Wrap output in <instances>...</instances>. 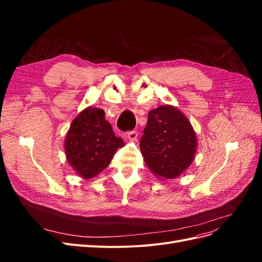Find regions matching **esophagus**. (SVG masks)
Instances as JSON below:
<instances>
[{
	"mask_svg": "<svg viewBox=\"0 0 262 262\" xmlns=\"http://www.w3.org/2000/svg\"><path fill=\"white\" fill-rule=\"evenodd\" d=\"M128 140L130 142H136L138 140V132L137 131H131L128 133V136H126Z\"/></svg>",
	"mask_w": 262,
	"mask_h": 262,
	"instance_id": "34e87169",
	"label": "esophagus"
}]
</instances>
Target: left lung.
<instances>
[{
    "label": "left lung",
    "instance_id": "1",
    "mask_svg": "<svg viewBox=\"0 0 262 262\" xmlns=\"http://www.w3.org/2000/svg\"><path fill=\"white\" fill-rule=\"evenodd\" d=\"M140 141L143 160L154 175L173 179L192 164L198 140L188 118L171 105L150 110Z\"/></svg>",
    "mask_w": 262,
    "mask_h": 262
}]
</instances>
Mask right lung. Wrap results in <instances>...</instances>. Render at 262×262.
I'll return each instance as SVG.
<instances>
[{
  "label": "right lung",
  "instance_id": "1",
  "mask_svg": "<svg viewBox=\"0 0 262 262\" xmlns=\"http://www.w3.org/2000/svg\"><path fill=\"white\" fill-rule=\"evenodd\" d=\"M122 146V139L115 136L104 110L92 106L74 118L64 139L68 163L84 179L99 175Z\"/></svg>",
  "mask_w": 262,
  "mask_h": 262
}]
</instances>
